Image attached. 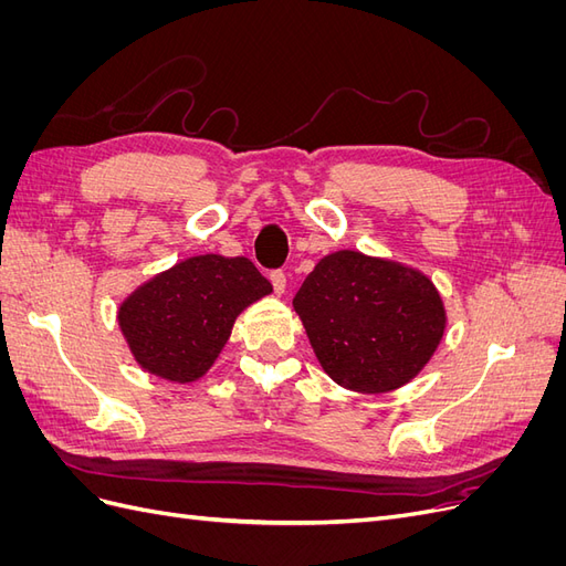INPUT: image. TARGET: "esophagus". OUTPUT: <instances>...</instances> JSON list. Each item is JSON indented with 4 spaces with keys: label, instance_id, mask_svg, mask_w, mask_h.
Returning <instances> with one entry per match:
<instances>
[{
    "label": "esophagus",
    "instance_id": "esophagus-1",
    "mask_svg": "<svg viewBox=\"0 0 566 566\" xmlns=\"http://www.w3.org/2000/svg\"><path fill=\"white\" fill-rule=\"evenodd\" d=\"M271 283H273V290H276V295H285V287H287V276L283 271H271Z\"/></svg>",
    "mask_w": 566,
    "mask_h": 566
}]
</instances>
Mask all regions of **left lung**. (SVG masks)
<instances>
[{
	"instance_id": "obj_1",
	"label": "left lung",
	"mask_w": 566,
	"mask_h": 566,
	"mask_svg": "<svg viewBox=\"0 0 566 566\" xmlns=\"http://www.w3.org/2000/svg\"><path fill=\"white\" fill-rule=\"evenodd\" d=\"M293 306L321 368L358 394H385L413 380L449 321L432 279L358 250L325 254Z\"/></svg>"
}]
</instances>
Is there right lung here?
<instances>
[{
    "instance_id": "right-lung-1",
    "label": "right lung",
    "mask_w": 566,
    "mask_h": 566,
    "mask_svg": "<svg viewBox=\"0 0 566 566\" xmlns=\"http://www.w3.org/2000/svg\"><path fill=\"white\" fill-rule=\"evenodd\" d=\"M271 293V283L245 256L196 254L119 302L117 325L146 373L188 385L214 366L235 318Z\"/></svg>"
}]
</instances>
